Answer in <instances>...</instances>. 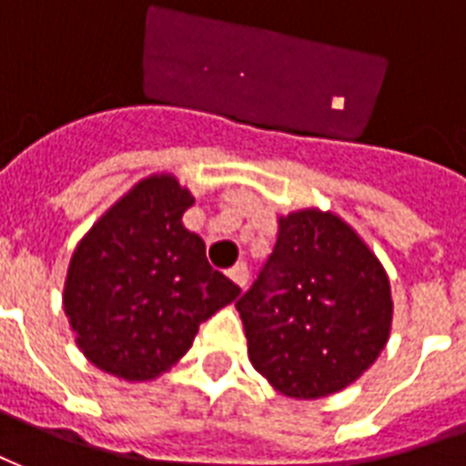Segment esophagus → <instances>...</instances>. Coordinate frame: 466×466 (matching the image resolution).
I'll list each match as a JSON object with an SVG mask.
<instances>
[{"label": "esophagus", "mask_w": 466, "mask_h": 466, "mask_svg": "<svg viewBox=\"0 0 466 466\" xmlns=\"http://www.w3.org/2000/svg\"><path fill=\"white\" fill-rule=\"evenodd\" d=\"M228 278L233 279V282H236V285L240 287V289H246L248 278H250V275H248L246 262H238L236 268H230V270H228Z\"/></svg>", "instance_id": "1"}]
</instances>
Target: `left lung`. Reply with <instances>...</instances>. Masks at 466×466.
Here are the masks:
<instances>
[{"label": "left lung", "instance_id": "8db88e82", "mask_svg": "<svg viewBox=\"0 0 466 466\" xmlns=\"http://www.w3.org/2000/svg\"><path fill=\"white\" fill-rule=\"evenodd\" d=\"M236 307L255 370L297 400L361 379L393 321L380 260L346 220L319 208L279 216L270 258Z\"/></svg>", "mask_w": 466, "mask_h": 466}]
</instances>
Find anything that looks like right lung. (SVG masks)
Here are the masks:
<instances>
[{
    "mask_svg": "<svg viewBox=\"0 0 466 466\" xmlns=\"http://www.w3.org/2000/svg\"><path fill=\"white\" fill-rule=\"evenodd\" d=\"M194 196L174 174H152L115 201L73 250L63 309L87 361L142 383L194 344L198 324L240 295L184 228Z\"/></svg>",
    "mask_w": 466,
    "mask_h": 466,
    "instance_id": "obj_1",
    "label": "right lung"
}]
</instances>
